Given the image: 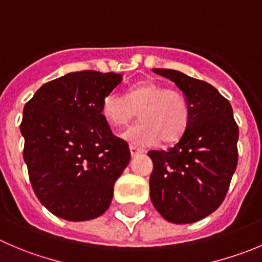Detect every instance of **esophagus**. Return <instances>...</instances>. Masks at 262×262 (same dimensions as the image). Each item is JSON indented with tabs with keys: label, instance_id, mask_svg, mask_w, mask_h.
Returning a JSON list of instances; mask_svg holds the SVG:
<instances>
[{
	"label": "esophagus",
	"instance_id": "esophagus-1",
	"mask_svg": "<svg viewBox=\"0 0 262 262\" xmlns=\"http://www.w3.org/2000/svg\"><path fill=\"white\" fill-rule=\"evenodd\" d=\"M129 151H131V156H133V157L138 156V154L144 153L143 149H139V148H136V146H134V145H129Z\"/></svg>",
	"mask_w": 262,
	"mask_h": 262
}]
</instances>
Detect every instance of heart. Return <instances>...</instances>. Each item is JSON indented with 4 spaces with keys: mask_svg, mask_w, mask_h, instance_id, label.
Listing matches in <instances>:
<instances>
[{
    "mask_svg": "<svg viewBox=\"0 0 262 262\" xmlns=\"http://www.w3.org/2000/svg\"><path fill=\"white\" fill-rule=\"evenodd\" d=\"M139 113L141 122L123 134L138 146L178 141L190 123V105L183 92L156 81H143L126 90L124 96L109 92L101 103V114L116 127L126 126Z\"/></svg>",
    "mask_w": 262,
    "mask_h": 262,
    "instance_id": "obj_1",
    "label": "heart"
}]
</instances>
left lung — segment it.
<instances>
[{
	"label": "left lung",
	"instance_id": "1",
	"mask_svg": "<svg viewBox=\"0 0 262 262\" xmlns=\"http://www.w3.org/2000/svg\"><path fill=\"white\" fill-rule=\"evenodd\" d=\"M170 78L190 105V123L168 150H150V198L164 220L190 224L217 210L238 164L239 129L228 99L207 82L172 69H153Z\"/></svg>",
	"mask_w": 262,
	"mask_h": 262
}]
</instances>
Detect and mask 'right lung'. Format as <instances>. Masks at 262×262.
Masks as SVG:
<instances>
[{
	"label": "right lung",
	"instance_id": "1",
	"mask_svg": "<svg viewBox=\"0 0 262 262\" xmlns=\"http://www.w3.org/2000/svg\"><path fill=\"white\" fill-rule=\"evenodd\" d=\"M121 74L82 71L45 83L26 104L23 157L34 194L58 217L86 221L111 206L128 145L101 114Z\"/></svg>",
	"mask_w": 262,
	"mask_h": 262
}]
</instances>
